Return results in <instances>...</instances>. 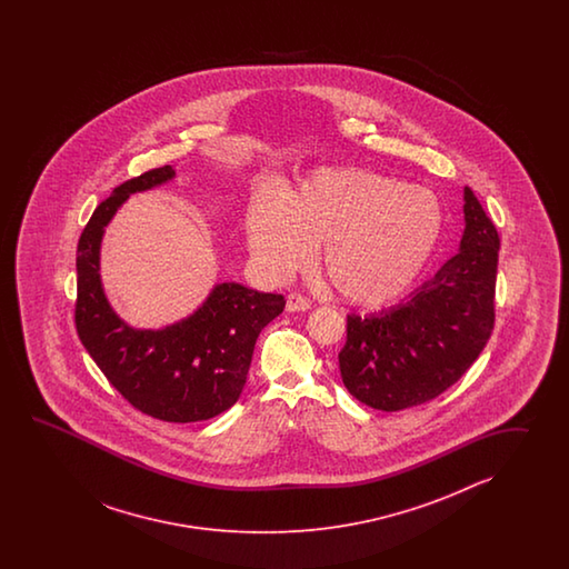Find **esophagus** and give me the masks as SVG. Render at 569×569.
Segmentation results:
<instances>
[{
	"instance_id": "obj_1",
	"label": "esophagus",
	"mask_w": 569,
	"mask_h": 569,
	"mask_svg": "<svg viewBox=\"0 0 569 569\" xmlns=\"http://www.w3.org/2000/svg\"><path fill=\"white\" fill-rule=\"evenodd\" d=\"M311 301L307 297H302L299 292H290L287 297V311L290 313H299V311H309Z\"/></svg>"
}]
</instances>
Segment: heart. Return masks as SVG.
Instances as JSON below:
<instances>
[{"instance_id": "heart-1", "label": "heart", "mask_w": 569, "mask_h": 569, "mask_svg": "<svg viewBox=\"0 0 569 569\" xmlns=\"http://www.w3.org/2000/svg\"><path fill=\"white\" fill-rule=\"evenodd\" d=\"M443 231L436 193L372 170H321L280 199L264 193L246 218L254 262L282 280L319 248V272L363 309L397 301L423 272Z\"/></svg>"}]
</instances>
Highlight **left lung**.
Masks as SVG:
<instances>
[{
    "instance_id": "left-lung-1",
    "label": "left lung",
    "mask_w": 569,
    "mask_h": 569,
    "mask_svg": "<svg viewBox=\"0 0 569 569\" xmlns=\"http://www.w3.org/2000/svg\"><path fill=\"white\" fill-rule=\"evenodd\" d=\"M460 252L387 311L348 315L339 372L351 397L402 411L439 397L472 366L495 329L500 238L472 189H463Z\"/></svg>"
}]
</instances>
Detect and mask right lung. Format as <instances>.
<instances>
[{"label": "right lung", "instance_id": "obj_1", "mask_svg": "<svg viewBox=\"0 0 569 569\" xmlns=\"http://www.w3.org/2000/svg\"><path fill=\"white\" fill-rule=\"evenodd\" d=\"M167 164L121 182L97 206L77 246L74 326L109 385L133 409L169 423L207 421L242 395L260 331L282 313L284 297L221 282L174 326L133 329L101 289L99 248L118 207L138 191L170 181Z\"/></svg>", "mask_w": 569, "mask_h": 569}]
</instances>
